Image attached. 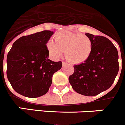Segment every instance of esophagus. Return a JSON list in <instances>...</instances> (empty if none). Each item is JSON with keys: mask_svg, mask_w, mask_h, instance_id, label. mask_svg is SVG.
<instances>
[{"mask_svg": "<svg viewBox=\"0 0 125 125\" xmlns=\"http://www.w3.org/2000/svg\"><path fill=\"white\" fill-rule=\"evenodd\" d=\"M67 65V63L64 62H62V65H63V66H65V65Z\"/></svg>", "mask_w": 125, "mask_h": 125, "instance_id": "1", "label": "esophagus"}]
</instances>
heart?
<instances>
[{
  "instance_id": "1",
  "label": "heart",
  "mask_w": 125,
  "mask_h": 125,
  "mask_svg": "<svg viewBox=\"0 0 125 125\" xmlns=\"http://www.w3.org/2000/svg\"><path fill=\"white\" fill-rule=\"evenodd\" d=\"M47 49L53 58H59L65 51V57L73 63H80L89 58L92 52L91 39L85 35L63 31L55 35V40H49Z\"/></svg>"
}]
</instances>
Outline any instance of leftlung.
I'll return each mask as SVG.
<instances>
[{
	"label": "left lung",
	"mask_w": 125,
	"mask_h": 125,
	"mask_svg": "<svg viewBox=\"0 0 125 125\" xmlns=\"http://www.w3.org/2000/svg\"><path fill=\"white\" fill-rule=\"evenodd\" d=\"M85 35L92 40V53L86 61L74 65V72L68 80L76 92L93 96L108 90L113 83L119 70L118 53L105 37Z\"/></svg>",
	"instance_id": "1"
}]
</instances>
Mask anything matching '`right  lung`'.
<instances>
[{"label":"right lung","mask_w":125,"mask_h":125,"mask_svg":"<svg viewBox=\"0 0 125 125\" xmlns=\"http://www.w3.org/2000/svg\"><path fill=\"white\" fill-rule=\"evenodd\" d=\"M53 32L43 30L23 36L13 43L7 57V76L13 90L29 98L49 91L53 75L61 69V61L49 59L46 44Z\"/></svg>","instance_id":"add662e5"}]
</instances>
